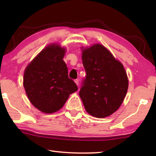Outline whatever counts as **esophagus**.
Listing matches in <instances>:
<instances>
[{
	"label": "esophagus",
	"mask_w": 156,
	"mask_h": 156,
	"mask_svg": "<svg viewBox=\"0 0 156 156\" xmlns=\"http://www.w3.org/2000/svg\"><path fill=\"white\" fill-rule=\"evenodd\" d=\"M74 82H75V83L77 84V85H78V84H79V80H78V79H76V80H74Z\"/></svg>",
	"instance_id": "1"
}]
</instances>
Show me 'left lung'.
Listing matches in <instances>:
<instances>
[{
    "label": "left lung",
    "mask_w": 156,
    "mask_h": 156,
    "mask_svg": "<svg viewBox=\"0 0 156 156\" xmlns=\"http://www.w3.org/2000/svg\"><path fill=\"white\" fill-rule=\"evenodd\" d=\"M82 52L87 75L79 95L88 113L107 117L118 109L126 96L129 80L125 69L100 44L83 48Z\"/></svg>",
    "instance_id": "left-lung-1"
}]
</instances>
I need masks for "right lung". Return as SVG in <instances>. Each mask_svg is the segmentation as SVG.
<instances>
[{
	"label": "right lung",
	"instance_id": "add662e5",
	"mask_svg": "<svg viewBox=\"0 0 156 156\" xmlns=\"http://www.w3.org/2000/svg\"><path fill=\"white\" fill-rule=\"evenodd\" d=\"M65 49L59 44L46 47L26 67L23 86L34 107L45 113L60 110L78 87L68 76L63 60Z\"/></svg>",
	"mask_w": 156,
	"mask_h": 156
}]
</instances>
